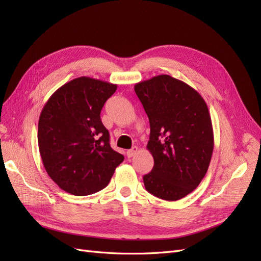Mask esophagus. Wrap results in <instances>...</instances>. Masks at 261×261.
Masks as SVG:
<instances>
[{"mask_svg": "<svg viewBox=\"0 0 261 261\" xmlns=\"http://www.w3.org/2000/svg\"><path fill=\"white\" fill-rule=\"evenodd\" d=\"M137 151H138V148H137V147H133L130 150H128V151L126 152V154H127L128 158H132V156L135 155V153H136Z\"/></svg>", "mask_w": 261, "mask_h": 261, "instance_id": "esophagus-1", "label": "esophagus"}]
</instances>
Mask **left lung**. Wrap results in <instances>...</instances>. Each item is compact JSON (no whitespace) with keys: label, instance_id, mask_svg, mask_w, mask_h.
Wrapping results in <instances>:
<instances>
[{"label":"left lung","instance_id":"1","mask_svg":"<svg viewBox=\"0 0 261 261\" xmlns=\"http://www.w3.org/2000/svg\"><path fill=\"white\" fill-rule=\"evenodd\" d=\"M135 92L150 123L147 145L154 164L147 191L164 200L184 198L200 184L215 139L209 110L199 92L169 75L137 83Z\"/></svg>","mask_w":261,"mask_h":261}]
</instances>
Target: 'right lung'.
I'll use <instances>...</instances> for the list:
<instances>
[{
	"instance_id": "right-lung-1",
	"label": "right lung",
	"mask_w": 261,
	"mask_h": 261,
	"mask_svg": "<svg viewBox=\"0 0 261 261\" xmlns=\"http://www.w3.org/2000/svg\"><path fill=\"white\" fill-rule=\"evenodd\" d=\"M117 85L78 77L55 91L38 124V145L44 169L61 189L87 196L103 189L124 155L110 146L100 113Z\"/></svg>"
}]
</instances>
